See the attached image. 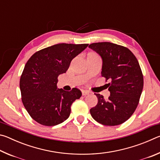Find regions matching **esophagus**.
Returning a JSON list of instances; mask_svg holds the SVG:
<instances>
[{
    "label": "esophagus",
    "instance_id": "obj_1",
    "mask_svg": "<svg viewBox=\"0 0 160 160\" xmlns=\"http://www.w3.org/2000/svg\"><path fill=\"white\" fill-rule=\"evenodd\" d=\"M82 94L83 96H86V95H88V94H90V92L88 90H82Z\"/></svg>",
    "mask_w": 160,
    "mask_h": 160
}]
</instances>
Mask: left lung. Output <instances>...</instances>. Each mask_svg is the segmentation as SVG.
I'll return each mask as SVG.
<instances>
[{
  "label": "left lung",
  "mask_w": 160,
  "mask_h": 160,
  "mask_svg": "<svg viewBox=\"0 0 160 160\" xmlns=\"http://www.w3.org/2000/svg\"><path fill=\"white\" fill-rule=\"evenodd\" d=\"M89 48L102 57V76L110 81V96L105 100L95 94L98 102L90 109L91 116L102 125H120L132 115L141 95L143 75L138 61L128 48L113 43H93Z\"/></svg>",
  "instance_id": "1"
}]
</instances>
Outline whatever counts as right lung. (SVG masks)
I'll return each instance as SVG.
<instances>
[{
  "instance_id": "right-lung-1",
  "label": "right lung",
  "mask_w": 160,
  "mask_h": 160,
  "mask_svg": "<svg viewBox=\"0 0 160 160\" xmlns=\"http://www.w3.org/2000/svg\"><path fill=\"white\" fill-rule=\"evenodd\" d=\"M88 44H58L37 51L25 64L20 77L22 101L29 114L43 126H53L69 117L70 107L82 96L78 88L57 89L58 77Z\"/></svg>"
}]
</instances>
